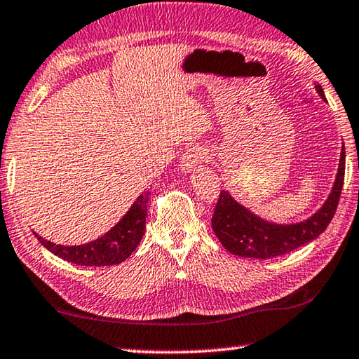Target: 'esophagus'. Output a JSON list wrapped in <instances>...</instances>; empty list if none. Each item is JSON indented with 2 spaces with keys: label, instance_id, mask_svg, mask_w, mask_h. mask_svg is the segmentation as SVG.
Here are the masks:
<instances>
[{
  "label": "esophagus",
  "instance_id": "esophagus-1",
  "mask_svg": "<svg viewBox=\"0 0 359 359\" xmlns=\"http://www.w3.org/2000/svg\"><path fill=\"white\" fill-rule=\"evenodd\" d=\"M209 159V153L203 149V147H190L189 150L184 153L180 161V168L184 172H191L195 170L196 166L206 163Z\"/></svg>",
  "mask_w": 359,
  "mask_h": 359
}]
</instances>
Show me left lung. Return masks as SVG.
<instances>
[{"instance_id": "8db88e82", "label": "left lung", "mask_w": 359, "mask_h": 359, "mask_svg": "<svg viewBox=\"0 0 359 359\" xmlns=\"http://www.w3.org/2000/svg\"><path fill=\"white\" fill-rule=\"evenodd\" d=\"M316 88L324 97L323 89ZM344 177L345 149L342 147L337 177L327 201L310 219L294 225H276L262 220L233 200L229 191L222 190L212 214V230L226 251L241 257L271 259L291 252L320 236L331 224L339 206Z\"/></svg>"}]
</instances>
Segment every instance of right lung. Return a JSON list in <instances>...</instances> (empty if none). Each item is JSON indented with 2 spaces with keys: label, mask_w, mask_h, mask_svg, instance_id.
Listing matches in <instances>:
<instances>
[{
  "label": "right lung",
  "mask_w": 359,
  "mask_h": 359,
  "mask_svg": "<svg viewBox=\"0 0 359 359\" xmlns=\"http://www.w3.org/2000/svg\"><path fill=\"white\" fill-rule=\"evenodd\" d=\"M149 195V191L142 193L130 206L128 214L110 231L97 238V240L81 244V246H60V244L44 240L35 231L33 233L48 251L57 255V257L72 262V264L84 266L116 265L119 262L126 260L135 251L142 236H144Z\"/></svg>",
  "instance_id": "1"
}]
</instances>
